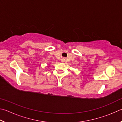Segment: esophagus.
I'll use <instances>...</instances> for the list:
<instances>
[{"instance_id": "esophagus-1", "label": "esophagus", "mask_w": 122, "mask_h": 122, "mask_svg": "<svg viewBox=\"0 0 122 122\" xmlns=\"http://www.w3.org/2000/svg\"><path fill=\"white\" fill-rule=\"evenodd\" d=\"M61 61H62V62H64V61H65V60H64V58H63L61 60Z\"/></svg>"}]
</instances>
